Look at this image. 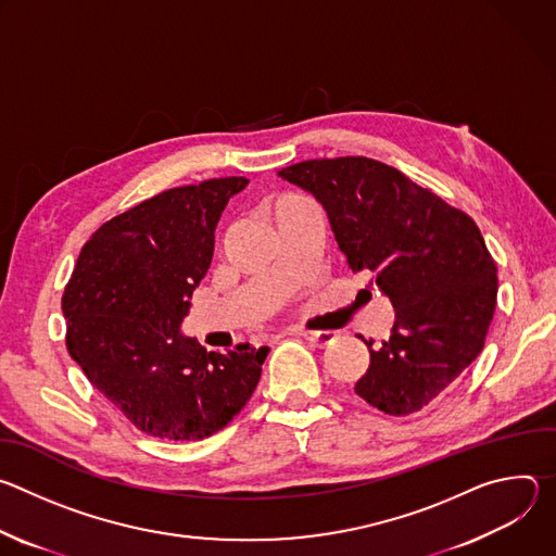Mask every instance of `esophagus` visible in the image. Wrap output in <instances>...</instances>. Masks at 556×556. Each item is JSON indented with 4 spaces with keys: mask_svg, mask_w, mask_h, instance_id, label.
<instances>
[{
    "mask_svg": "<svg viewBox=\"0 0 556 556\" xmlns=\"http://www.w3.org/2000/svg\"><path fill=\"white\" fill-rule=\"evenodd\" d=\"M294 334H299L301 339L314 343V345H330L334 341V332H314V330H294Z\"/></svg>",
    "mask_w": 556,
    "mask_h": 556,
    "instance_id": "34e87169",
    "label": "esophagus"
}]
</instances>
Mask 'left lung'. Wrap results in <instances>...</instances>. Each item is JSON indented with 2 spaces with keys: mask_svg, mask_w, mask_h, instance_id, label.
<instances>
[{
  "mask_svg": "<svg viewBox=\"0 0 556 556\" xmlns=\"http://www.w3.org/2000/svg\"><path fill=\"white\" fill-rule=\"evenodd\" d=\"M319 200L352 273L369 270L395 309L389 339L369 348L354 391L389 416L420 412L484 348L497 266L464 211L363 155L321 157L279 172Z\"/></svg>",
  "mask_w": 556,
  "mask_h": 556,
  "instance_id": "1",
  "label": "left lung"
}]
</instances>
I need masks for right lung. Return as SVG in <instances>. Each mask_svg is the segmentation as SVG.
<instances>
[{"label":"right lung","mask_w":556,"mask_h":556,"mask_svg":"<svg viewBox=\"0 0 556 556\" xmlns=\"http://www.w3.org/2000/svg\"><path fill=\"white\" fill-rule=\"evenodd\" d=\"M247 185L230 176L176 187L112 217L86 242L63 290L70 356L147 435L208 438L260 382L268 348L206 352L180 332L211 266L219 215Z\"/></svg>","instance_id":"1"}]
</instances>
